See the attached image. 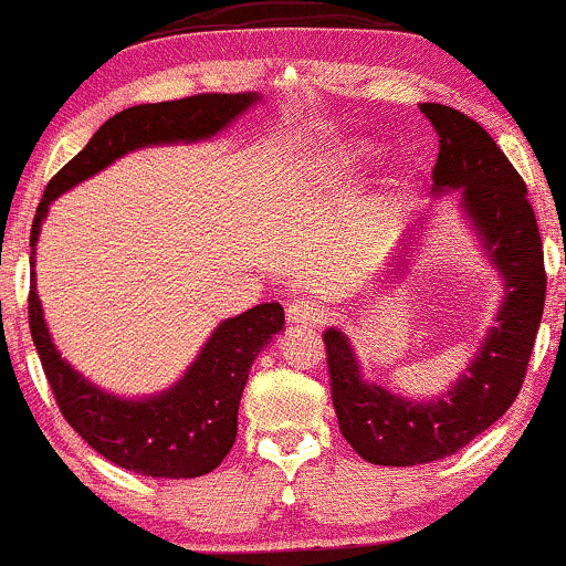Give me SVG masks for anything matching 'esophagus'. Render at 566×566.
<instances>
[{
	"mask_svg": "<svg viewBox=\"0 0 566 566\" xmlns=\"http://www.w3.org/2000/svg\"><path fill=\"white\" fill-rule=\"evenodd\" d=\"M287 316H290V324L311 326V324H324L328 313H326V307L318 303V300L300 297L287 307Z\"/></svg>",
	"mask_w": 566,
	"mask_h": 566,
	"instance_id": "1",
	"label": "esophagus"
}]
</instances>
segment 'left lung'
Returning a JSON list of instances; mask_svg holds the SVG:
<instances>
[{"label": "left lung", "instance_id": "obj_1", "mask_svg": "<svg viewBox=\"0 0 566 566\" xmlns=\"http://www.w3.org/2000/svg\"><path fill=\"white\" fill-rule=\"evenodd\" d=\"M420 112L439 135L433 192L462 190V209L504 279V300L468 374L431 402H412L366 381L347 336L326 328L339 431L363 460L386 468L443 460L510 410L525 381L546 303L538 221L517 169L468 114L443 104H420Z\"/></svg>", "mask_w": 566, "mask_h": 566}]
</instances>
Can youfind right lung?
Wrapping results in <instances>:
<instances>
[{"instance_id":"1","label":"right lung","mask_w":566,"mask_h":566,"mask_svg":"<svg viewBox=\"0 0 566 566\" xmlns=\"http://www.w3.org/2000/svg\"><path fill=\"white\" fill-rule=\"evenodd\" d=\"M259 102V93H198L161 104H138L98 127L75 159L49 180L31 227V261L49 203L114 159L143 146L196 143L224 130ZM31 274L28 324L56 407L70 426L119 468L151 478H198L219 468L238 436L248 370L271 336L282 332L284 307L263 303L221 321L196 363L167 391L143 399L106 395L62 360L44 324Z\"/></svg>"}]
</instances>
